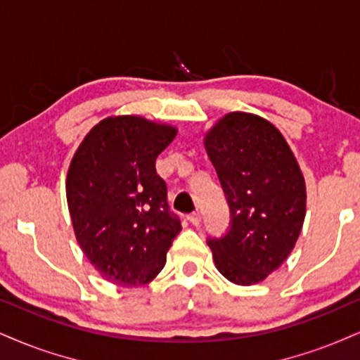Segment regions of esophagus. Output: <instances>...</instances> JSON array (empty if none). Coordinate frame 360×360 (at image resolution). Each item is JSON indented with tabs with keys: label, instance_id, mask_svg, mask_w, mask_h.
I'll return each instance as SVG.
<instances>
[{
	"label": "esophagus",
	"instance_id": "obj_1",
	"mask_svg": "<svg viewBox=\"0 0 360 360\" xmlns=\"http://www.w3.org/2000/svg\"><path fill=\"white\" fill-rule=\"evenodd\" d=\"M188 220H190V224H192V225H198L202 221V217H200V214H198V212H193V214L188 215Z\"/></svg>",
	"mask_w": 360,
	"mask_h": 360
}]
</instances>
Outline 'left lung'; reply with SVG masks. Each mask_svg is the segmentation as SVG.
<instances>
[{"label":"left lung","mask_w":360,"mask_h":360,"mask_svg":"<svg viewBox=\"0 0 360 360\" xmlns=\"http://www.w3.org/2000/svg\"><path fill=\"white\" fill-rule=\"evenodd\" d=\"M230 208V229L208 238L219 272L254 285L294 250L305 219V180L282 133L265 118L233 112L205 135Z\"/></svg>","instance_id":"8db88e82"}]
</instances>
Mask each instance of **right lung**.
Returning <instances> with one entry per match:
<instances>
[{"instance_id":"right-lung-1","label":"right lung","mask_w":360,"mask_h":360,"mask_svg":"<svg viewBox=\"0 0 360 360\" xmlns=\"http://www.w3.org/2000/svg\"><path fill=\"white\" fill-rule=\"evenodd\" d=\"M176 128L136 115L101 120L79 143L66 175L77 240L105 281L150 283L165 267L181 224L167 203L155 160Z\"/></svg>"}]
</instances>
